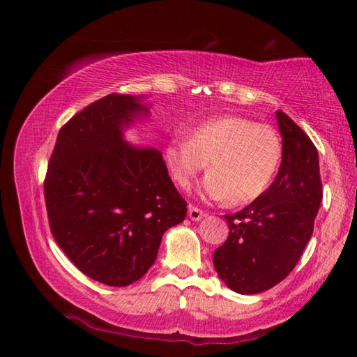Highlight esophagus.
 <instances>
[{
    "label": "esophagus",
    "mask_w": 357,
    "mask_h": 357,
    "mask_svg": "<svg viewBox=\"0 0 357 357\" xmlns=\"http://www.w3.org/2000/svg\"><path fill=\"white\" fill-rule=\"evenodd\" d=\"M189 217H190V220L198 222V220L203 219L204 213H203L202 209H198V208H195V206H189Z\"/></svg>",
    "instance_id": "esophagus-1"
}]
</instances>
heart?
Listing matches in <instances>:
<instances>
[{"instance_id":"obj_1","label":"heart","mask_w":357,"mask_h":357,"mask_svg":"<svg viewBox=\"0 0 357 357\" xmlns=\"http://www.w3.org/2000/svg\"><path fill=\"white\" fill-rule=\"evenodd\" d=\"M164 157L181 189H189L208 165L202 197L244 204L263 195L273 183L282 160V142L271 126L228 114L197 124L189 138H170Z\"/></svg>"}]
</instances>
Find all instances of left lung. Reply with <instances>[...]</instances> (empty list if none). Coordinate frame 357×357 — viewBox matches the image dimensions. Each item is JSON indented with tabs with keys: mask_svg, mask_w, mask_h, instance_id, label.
<instances>
[{
	"mask_svg": "<svg viewBox=\"0 0 357 357\" xmlns=\"http://www.w3.org/2000/svg\"><path fill=\"white\" fill-rule=\"evenodd\" d=\"M282 164L274 183L243 211L225 215L229 234L214 252L220 280L239 294L275 287L291 273L313 233L323 198L319 157L304 130L277 110Z\"/></svg>",
	"mask_w": 357,
	"mask_h": 357,
	"instance_id": "obj_1",
	"label": "left lung"
}]
</instances>
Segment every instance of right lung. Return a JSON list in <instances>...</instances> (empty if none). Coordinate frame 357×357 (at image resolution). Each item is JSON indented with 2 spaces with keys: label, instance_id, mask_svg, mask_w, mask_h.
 <instances>
[{
  "label": "right lung",
  "instance_id": "add662e5",
  "mask_svg": "<svg viewBox=\"0 0 357 357\" xmlns=\"http://www.w3.org/2000/svg\"><path fill=\"white\" fill-rule=\"evenodd\" d=\"M144 96L110 94L59 130L44 193L58 245L89 279L128 287L154 264L168 228L185 219L159 149L126 142L149 118Z\"/></svg>",
  "mask_w": 357,
  "mask_h": 357
}]
</instances>
